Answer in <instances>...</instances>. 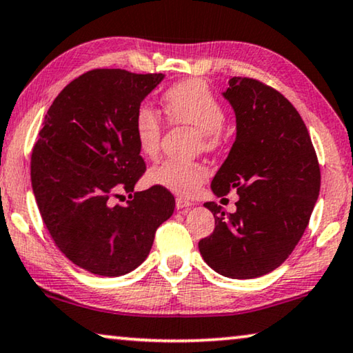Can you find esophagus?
Instances as JSON below:
<instances>
[{
  "instance_id": "obj_1",
  "label": "esophagus",
  "mask_w": 353,
  "mask_h": 353,
  "mask_svg": "<svg viewBox=\"0 0 353 353\" xmlns=\"http://www.w3.org/2000/svg\"><path fill=\"white\" fill-rule=\"evenodd\" d=\"M192 205H194L192 202H189V200L183 199V197H178L176 199V208L178 210H188V208H191Z\"/></svg>"
}]
</instances>
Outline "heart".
Returning a JSON list of instances; mask_svg holds the SVG:
<instances>
[{
  "label": "heart",
  "instance_id": "obj_1",
  "mask_svg": "<svg viewBox=\"0 0 353 353\" xmlns=\"http://www.w3.org/2000/svg\"><path fill=\"white\" fill-rule=\"evenodd\" d=\"M162 105L172 123L197 129L205 150L218 148L225 110L203 80L189 79L169 86L162 94ZM132 131L140 153L154 158L161 145L162 121L153 107L140 104L135 108ZM207 178L208 169L200 162L165 159L150 170L151 183L180 195L195 194Z\"/></svg>",
  "mask_w": 353,
  "mask_h": 353
}]
</instances>
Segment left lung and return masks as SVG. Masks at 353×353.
Segmentation results:
<instances>
[{
	"label": "left lung",
	"mask_w": 353,
	"mask_h": 353,
	"mask_svg": "<svg viewBox=\"0 0 353 353\" xmlns=\"http://www.w3.org/2000/svg\"><path fill=\"white\" fill-rule=\"evenodd\" d=\"M224 97L236 117V139L211 189H236V211L207 202L214 230L199 241L216 273L252 279L290 256L305 233L321 191V167L300 113L256 79L232 77Z\"/></svg>",
	"instance_id": "1"
}]
</instances>
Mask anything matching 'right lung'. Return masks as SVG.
<instances>
[{"label": "right lung", "instance_id": "1", "mask_svg": "<svg viewBox=\"0 0 353 353\" xmlns=\"http://www.w3.org/2000/svg\"><path fill=\"white\" fill-rule=\"evenodd\" d=\"M162 79L88 70L55 97L32 148L31 184L42 221L59 251L93 274L137 268L175 210L172 192L158 184L132 194L146 169L132 117ZM124 192L132 200L117 204Z\"/></svg>", "mask_w": 353, "mask_h": 353}]
</instances>
